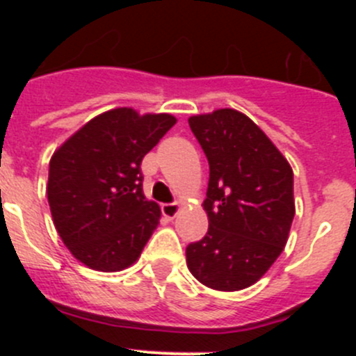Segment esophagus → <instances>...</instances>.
<instances>
[{"label":"esophagus","instance_id":"34e87169","mask_svg":"<svg viewBox=\"0 0 356 356\" xmlns=\"http://www.w3.org/2000/svg\"><path fill=\"white\" fill-rule=\"evenodd\" d=\"M162 213L165 217H169V219H172V217L176 216V213L180 212V203H163L162 207Z\"/></svg>","mask_w":356,"mask_h":356}]
</instances>
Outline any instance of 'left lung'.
<instances>
[{"label": "left lung", "instance_id": "left-lung-1", "mask_svg": "<svg viewBox=\"0 0 356 356\" xmlns=\"http://www.w3.org/2000/svg\"><path fill=\"white\" fill-rule=\"evenodd\" d=\"M210 165L203 209L209 232L188 244L187 267L216 291L259 282L287 244L294 175L287 159L248 115L234 108L188 118Z\"/></svg>", "mask_w": 356, "mask_h": 356}]
</instances>
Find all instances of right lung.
I'll use <instances>...</instances> for the list:
<instances>
[{
	"instance_id": "right-lung-1",
	"label": "right lung",
	"mask_w": 356,
	"mask_h": 356,
	"mask_svg": "<svg viewBox=\"0 0 356 356\" xmlns=\"http://www.w3.org/2000/svg\"><path fill=\"white\" fill-rule=\"evenodd\" d=\"M171 114L114 108L90 119L53 153L48 203L74 259L103 273L135 264L160 219L143 193L140 162L175 127Z\"/></svg>"
}]
</instances>
